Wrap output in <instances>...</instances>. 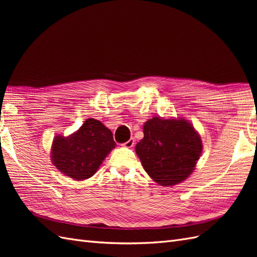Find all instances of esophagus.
Here are the masks:
<instances>
[{"instance_id": "34e87169", "label": "esophagus", "mask_w": 257, "mask_h": 257, "mask_svg": "<svg viewBox=\"0 0 257 257\" xmlns=\"http://www.w3.org/2000/svg\"><path fill=\"white\" fill-rule=\"evenodd\" d=\"M134 144H135V139L132 137V138H130L128 141L126 142V143H124L122 146H124V147H126V148H132L134 146Z\"/></svg>"}]
</instances>
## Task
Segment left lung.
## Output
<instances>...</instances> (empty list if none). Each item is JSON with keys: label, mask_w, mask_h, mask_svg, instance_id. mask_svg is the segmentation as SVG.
Masks as SVG:
<instances>
[{"label": "left lung", "mask_w": 257, "mask_h": 257, "mask_svg": "<svg viewBox=\"0 0 257 257\" xmlns=\"http://www.w3.org/2000/svg\"><path fill=\"white\" fill-rule=\"evenodd\" d=\"M201 149L200 137L190 123L161 118L145 123L144 138L136 145L147 174L160 185H175L188 178Z\"/></svg>", "instance_id": "8db88e82"}]
</instances>
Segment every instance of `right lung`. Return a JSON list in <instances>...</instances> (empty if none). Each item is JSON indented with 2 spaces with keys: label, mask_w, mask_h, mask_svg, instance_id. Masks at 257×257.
I'll list each match as a JSON object with an SVG mask.
<instances>
[{
  "label": "right lung",
  "mask_w": 257,
  "mask_h": 257,
  "mask_svg": "<svg viewBox=\"0 0 257 257\" xmlns=\"http://www.w3.org/2000/svg\"><path fill=\"white\" fill-rule=\"evenodd\" d=\"M114 147L110 130L95 119H88L72 136L56 137L51 158L61 173L74 180H84L96 173Z\"/></svg>",
  "instance_id": "1"
}]
</instances>
